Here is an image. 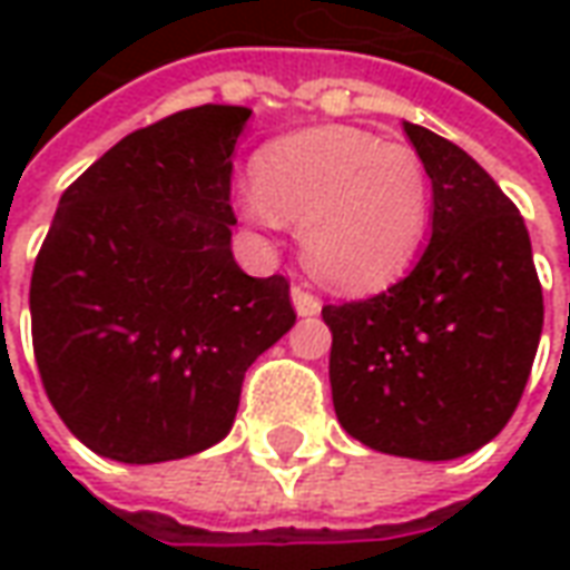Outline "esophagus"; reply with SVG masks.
Listing matches in <instances>:
<instances>
[{"instance_id": "1", "label": "esophagus", "mask_w": 570, "mask_h": 570, "mask_svg": "<svg viewBox=\"0 0 570 570\" xmlns=\"http://www.w3.org/2000/svg\"><path fill=\"white\" fill-rule=\"evenodd\" d=\"M293 308H296L298 317H317L321 314V298L311 296L308 289H302V286H293Z\"/></svg>"}]
</instances>
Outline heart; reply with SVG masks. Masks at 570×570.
I'll list each match as a JSON object with an SVG mask.
<instances>
[{
  "instance_id": "heart-1",
  "label": "heart",
  "mask_w": 570,
  "mask_h": 570,
  "mask_svg": "<svg viewBox=\"0 0 570 570\" xmlns=\"http://www.w3.org/2000/svg\"><path fill=\"white\" fill-rule=\"evenodd\" d=\"M256 225L298 223L308 272L342 293L391 284L415 259L430 216V176L406 142L323 125L268 142L256 179L237 186Z\"/></svg>"
}]
</instances>
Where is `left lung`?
Here are the masks:
<instances>
[{
  "instance_id": "left-lung-1",
  "label": "left lung",
  "mask_w": 570,
  "mask_h": 570,
  "mask_svg": "<svg viewBox=\"0 0 570 570\" xmlns=\"http://www.w3.org/2000/svg\"><path fill=\"white\" fill-rule=\"evenodd\" d=\"M433 186L430 244L400 284L326 305L338 424L375 452L452 461L513 419L543 330L522 216L461 146L403 121Z\"/></svg>"
}]
</instances>
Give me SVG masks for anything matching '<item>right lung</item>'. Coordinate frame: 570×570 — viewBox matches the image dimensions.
Masks as SVG:
<instances>
[{
	"label": "right lung",
	"instance_id": "add662e5",
	"mask_svg": "<svg viewBox=\"0 0 570 570\" xmlns=\"http://www.w3.org/2000/svg\"><path fill=\"white\" fill-rule=\"evenodd\" d=\"M247 106L134 130L63 191L32 268L45 394L91 452L161 464L235 424L244 372L296 314L281 274L232 256V151Z\"/></svg>",
	"mask_w": 570,
	"mask_h": 570
}]
</instances>
